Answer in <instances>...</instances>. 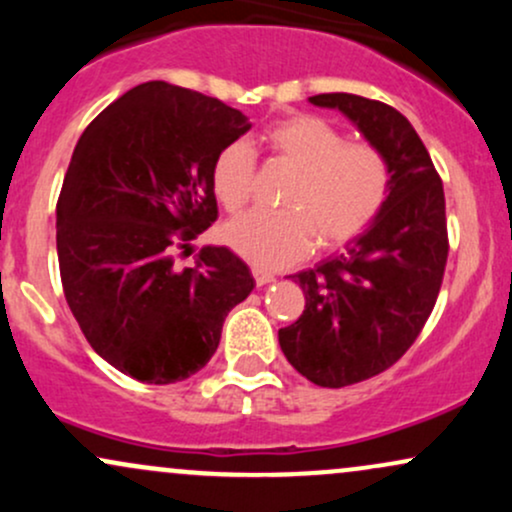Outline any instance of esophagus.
<instances>
[{
	"label": "esophagus",
	"mask_w": 512,
	"mask_h": 512,
	"mask_svg": "<svg viewBox=\"0 0 512 512\" xmlns=\"http://www.w3.org/2000/svg\"><path fill=\"white\" fill-rule=\"evenodd\" d=\"M252 276H255V284L257 286H267V284H272V281L276 279L274 274L264 272V269H260V267H252Z\"/></svg>",
	"instance_id": "1"
}]
</instances>
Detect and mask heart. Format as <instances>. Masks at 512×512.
<instances>
[{"mask_svg":"<svg viewBox=\"0 0 512 512\" xmlns=\"http://www.w3.org/2000/svg\"><path fill=\"white\" fill-rule=\"evenodd\" d=\"M276 158L298 168L281 211H250L226 226V243L260 269H281L313 248H337L363 233L385 207L392 170L373 144H349L325 117L293 115L262 132ZM257 156L250 144L223 146L211 166V185L223 209L236 214L250 202Z\"/></svg>","mask_w":512,"mask_h":512,"instance_id":"heart-1","label":"heart"}]
</instances>
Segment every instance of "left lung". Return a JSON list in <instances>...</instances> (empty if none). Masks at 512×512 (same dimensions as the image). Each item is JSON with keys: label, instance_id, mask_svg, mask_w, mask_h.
I'll list each match as a JSON object with an SVG mask.
<instances>
[{"label": "left lung", "instance_id": "obj_1", "mask_svg": "<svg viewBox=\"0 0 512 512\" xmlns=\"http://www.w3.org/2000/svg\"><path fill=\"white\" fill-rule=\"evenodd\" d=\"M320 108H337L392 170L385 207L342 255L293 274L305 310L279 330L284 356L320 387L373 378L407 354L436 305L448 262V223L440 175L416 129L392 105L320 93Z\"/></svg>", "mask_w": 512, "mask_h": 512}]
</instances>
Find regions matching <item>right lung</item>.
Instances as JSON below:
<instances>
[{
  "label": "right lung",
  "mask_w": 512,
  "mask_h": 512,
  "mask_svg": "<svg viewBox=\"0 0 512 512\" xmlns=\"http://www.w3.org/2000/svg\"><path fill=\"white\" fill-rule=\"evenodd\" d=\"M248 129L219 98L146 81L76 144L57 199L64 298L93 351L139 383L207 366L226 315L255 289L228 248L207 245L195 267L173 260L219 216L211 166Z\"/></svg>",
  "instance_id": "1"
}]
</instances>
